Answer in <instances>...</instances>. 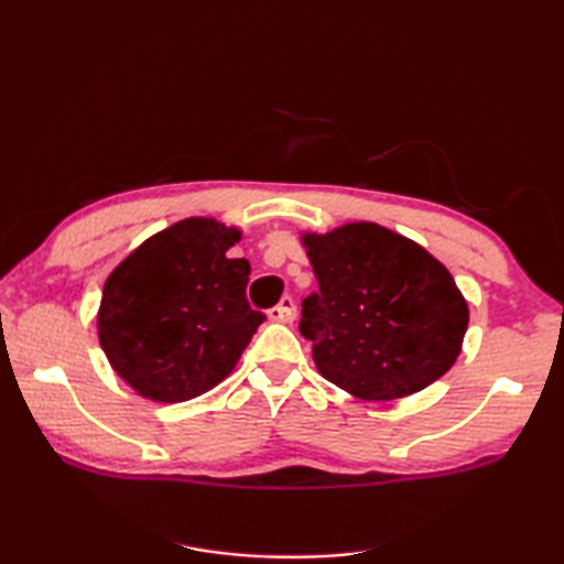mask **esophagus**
Listing matches in <instances>:
<instances>
[{"label": "esophagus", "instance_id": "1", "mask_svg": "<svg viewBox=\"0 0 564 564\" xmlns=\"http://www.w3.org/2000/svg\"><path fill=\"white\" fill-rule=\"evenodd\" d=\"M269 319H273V322H293L295 319V301H293V297L291 295L281 297V303L269 310Z\"/></svg>", "mask_w": 564, "mask_h": 564}]
</instances>
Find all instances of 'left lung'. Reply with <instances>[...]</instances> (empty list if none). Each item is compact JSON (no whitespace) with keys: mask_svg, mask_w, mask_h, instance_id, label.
Instances as JSON below:
<instances>
[{"mask_svg":"<svg viewBox=\"0 0 564 564\" xmlns=\"http://www.w3.org/2000/svg\"><path fill=\"white\" fill-rule=\"evenodd\" d=\"M319 291L301 334L334 386L368 402L424 390L446 376L467 329V303L441 261L376 223L305 235Z\"/></svg>","mask_w":564,"mask_h":564,"instance_id":"1","label":"left lung"}]
</instances>
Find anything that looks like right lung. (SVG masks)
I'll return each mask as SVG.
<instances>
[{
    "instance_id": "1",
    "label": "right lung",
    "mask_w": 564,
    "mask_h": 564,
    "mask_svg": "<svg viewBox=\"0 0 564 564\" xmlns=\"http://www.w3.org/2000/svg\"><path fill=\"white\" fill-rule=\"evenodd\" d=\"M239 230L188 218L142 242L104 285L99 341L142 398L186 402L230 373L267 315L247 301Z\"/></svg>"
}]
</instances>
